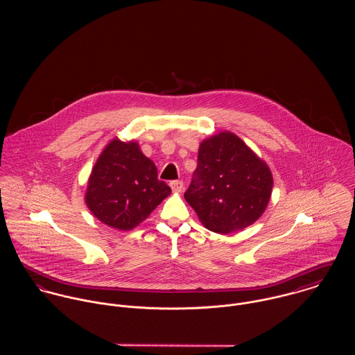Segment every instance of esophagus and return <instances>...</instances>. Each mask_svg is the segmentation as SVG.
<instances>
[{"mask_svg":"<svg viewBox=\"0 0 355 355\" xmlns=\"http://www.w3.org/2000/svg\"><path fill=\"white\" fill-rule=\"evenodd\" d=\"M171 189H172L173 193H182V190H183V182H180V180L171 182Z\"/></svg>","mask_w":355,"mask_h":355,"instance_id":"34e87169","label":"esophagus"}]
</instances>
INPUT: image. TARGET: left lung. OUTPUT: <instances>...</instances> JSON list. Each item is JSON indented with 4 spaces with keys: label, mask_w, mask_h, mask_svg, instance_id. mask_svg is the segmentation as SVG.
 <instances>
[{
    "label": "left lung",
    "mask_w": 355,
    "mask_h": 355,
    "mask_svg": "<svg viewBox=\"0 0 355 355\" xmlns=\"http://www.w3.org/2000/svg\"><path fill=\"white\" fill-rule=\"evenodd\" d=\"M272 189L268 164L238 135L223 131L200 144L198 165L184 198L205 228L225 235L255 223Z\"/></svg>",
    "instance_id": "1"
}]
</instances>
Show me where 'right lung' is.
Returning <instances> with one entry per match:
<instances>
[{
	"instance_id": "right-lung-1",
	"label": "right lung",
	"mask_w": 355,
	"mask_h": 355,
	"mask_svg": "<svg viewBox=\"0 0 355 355\" xmlns=\"http://www.w3.org/2000/svg\"><path fill=\"white\" fill-rule=\"evenodd\" d=\"M171 194L157 168L135 141L112 139L97 158L85 194L89 210L101 223L130 231L145 221Z\"/></svg>"
}]
</instances>
